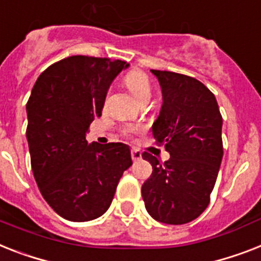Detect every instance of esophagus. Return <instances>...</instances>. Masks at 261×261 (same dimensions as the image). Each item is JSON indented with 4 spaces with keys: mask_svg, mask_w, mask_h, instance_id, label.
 <instances>
[{
    "mask_svg": "<svg viewBox=\"0 0 261 261\" xmlns=\"http://www.w3.org/2000/svg\"><path fill=\"white\" fill-rule=\"evenodd\" d=\"M131 156H133V161L137 162V161H139L142 158V152L137 149H133L131 150Z\"/></svg>",
    "mask_w": 261,
    "mask_h": 261,
    "instance_id": "esophagus-1",
    "label": "esophagus"
}]
</instances>
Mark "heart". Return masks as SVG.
Instances as JSON below:
<instances>
[{"instance_id":"b5f03b06","label":"heart","mask_w":261,"mask_h":261,"mask_svg":"<svg viewBox=\"0 0 261 261\" xmlns=\"http://www.w3.org/2000/svg\"><path fill=\"white\" fill-rule=\"evenodd\" d=\"M123 80L131 94L134 95L135 99H138L139 101L145 97H150V95H151V83H150L149 76L146 75L143 71L133 69V71L127 72ZM138 131H139V128L135 126L122 127V135H124V137H131Z\"/></svg>"}]
</instances>
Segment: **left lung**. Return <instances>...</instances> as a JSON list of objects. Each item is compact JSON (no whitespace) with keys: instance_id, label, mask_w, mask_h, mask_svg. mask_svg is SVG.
<instances>
[{"instance_id":"8db88e82","label":"left lung","mask_w":261,"mask_h":261,"mask_svg":"<svg viewBox=\"0 0 261 261\" xmlns=\"http://www.w3.org/2000/svg\"><path fill=\"white\" fill-rule=\"evenodd\" d=\"M151 72L164 96L152 135L170 158L161 162L150 152L142 154L152 166L142 197L152 219L181 225L197 219L211 202L224 152L222 116L215 95L200 80L170 71Z\"/></svg>"}]
</instances>
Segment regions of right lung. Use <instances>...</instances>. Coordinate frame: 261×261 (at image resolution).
Listing matches in <instances>:
<instances>
[{"mask_svg": "<svg viewBox=\"0 0 261 261\" xmlns=\"http://www.w3.org/2000/svg\"><path fill=\"white\" fill-rule=\"evenodd\" d=\"M126 61L69 56L39 76L27 103L31 165L44 200L63 219L91 221L111 205L123 171L133 165L123 143H88L111 82Z\"/></svg>", "mask_w": 261, "mask_h": 261, "instance_id": "obj_1", "label": "right lung"}]
</instances>
